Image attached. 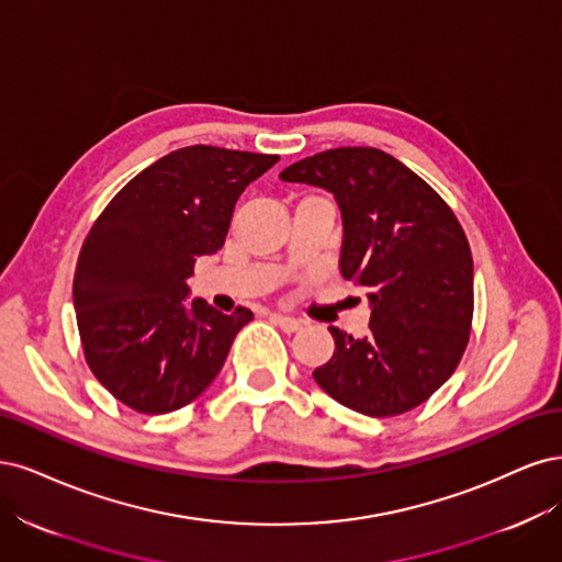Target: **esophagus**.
I'll return each instance as SVG.
<instances>
[{
    "label": "esophagus",
    "instance_id": "1",
    "mask_svg": "<svg viewBox=\"0 0 562 562\" xmlns=\"http://www.w3.org/2000/svg\"><path fill=\"white\" fill-rule=\"evenodd\" d=\"M270 319H273L276 327H280L284 334H294V331H299V329L303 327V322H301V319H296V317H286V315H278V313L270 315Z\"/></svg>",
    "mask_w": 562,
    "mask_h": 562
}]
</instances>
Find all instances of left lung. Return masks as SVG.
<instances>
[{"label": "left lung", "instance_id": "8db88e82", "mask_svg": "<svg viewBox=\"0 0 562 562\" xmlns=\"http://www.w3.org/2000/svg\"><path fill=\"white\" fill-rule=\"evenodd\" d=\"M282 182L329 191L340 210V276L367 292L369 334L329 327L334 357L313 371L342 406L390 418L427 402L458 369L474 315V261L443 198L394 156L340 147Z\"/></svg>", "mask_w": 562, "mask_h": 562}]
</instances>
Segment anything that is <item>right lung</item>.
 Here are the masks:
<instances>
[{
	"mask_svg": "<svg viewBox=\"0 0 562 562\" xmlns=\"http://www.w3.org/2000/svg\"><path fill=\"white\" fill-rule=\"evenodd\" d=\"M280 156L177 149L131 179L81 247L75 311L90 371L137 413L191 404L222 371L233 338L255 319L189 301L198 257L224 247L240 193Z\"/></svg>",
	"mask_w": 562,
	"mask_h": 562,
	"instance_id": "obj_1",
	"label": "right lung"
}]
</instances>
